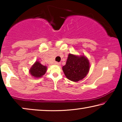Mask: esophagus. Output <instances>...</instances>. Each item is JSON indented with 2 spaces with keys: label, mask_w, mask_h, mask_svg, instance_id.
Wrapping results in <instances>:
<instances>
[{
  "label": "esophagus",
  "mask_w": 122,
  "mask_h": 122,
  "mask_svg": "<svg viewBox=\"0 0 122 122\" xmlns=\"http://www.w3.org/2000/svg\"><path fill=\"white\" fill-rule=\"evenodd\" d=\"M54 64L55 65H56V66H60L61 65V63H59V62H55L54 63Z\"/></svg>",
  "instance_id": "1"
}]
</instances>
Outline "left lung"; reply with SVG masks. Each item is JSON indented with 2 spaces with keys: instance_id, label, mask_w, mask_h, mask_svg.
<instances>
[{
  "instance_id": "1",
  "label": "left lung",
  "mask_w": 122,
  "mask_h": 122,
  "mask_svg": "<svg viewBox=\"0 0 122 122\" xmlns=\"http://www.w3.org/2000/svg\"><path fill=\"white\" fill-rule=\"evenodd\" d=\"M62 69L67 79L76 82L86 77L89 72V60L84 55L76 56L69 54L66 64L63 66Z\"/></svg>"
}]
</instances>
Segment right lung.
<instances>
[{"instance_id": "add662e5", "label": "right lung", "mask_w": 122, "mask_h": 122, "mask_svg": "<svg viewBox=\"0 0 122 122\" xmlns=\"http://www.w3.org/2000/svg\"><path fill=\"white\" fill-rule=\"evenodd\" d=\"M47 66H43L39 61H36L29 69V73L32 77L36 78H41L46 74Z\"/></svg>"}]
</instances>
